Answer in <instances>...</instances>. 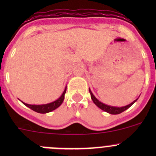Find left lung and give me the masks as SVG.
Returning <instances> with one entry per match:
<instances>
[{"label":"left lung","mask_w":156,"mask_h":156,"mask_svg":"<svg viewBox=\"0 0 156 156\" xmlns=\"http://www.w3.org/2000/svg\"><path fill=\"white\" fill-rule=\"evenodd\" d=\"M89 92H90V94L91 99H92V100H93V102L94 103V104H95L97 106H98L100 108H101L102 110H103V111L109 113V114H112V115H117V114H120V113L123 112L124 111H125V110L127 109V108H130V106H131L132 105H133V103H134L135 102L138 100V99H136V100H135L134 101L132 102L130 104L127 105V106H122V107H115V106H108V105H106V104H104V103H101L100 100H98L95 97H94V95L92 94V92H91V90L90 89H89Z\"/></svg>","instance_id":"left-lung-1"}]
</instances>
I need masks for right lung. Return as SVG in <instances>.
Here are the masks:
<instances>
[{"instance_id": "add662e5", "label": "right lung", "mask_w": 156, "mask_h": 156, "mask_svg": "<svg viewBox=\"0 0 156 156\" xmlns=\"http://www.w3.org/2000/svg\"><path fill=\"white\" fill-rule=\"evenodd\" d=\"M66 92V87L63 93H62V94L61 95V97H59V99H57V100H55V101L52 102V103H48V104L30 105V104H27V103H23V101H22V103H23L25 106H26L27 107L30 108L31 109H32L33 111L36 112L44 114V113L50 112L53 111V110L57 108L61 104H62V102H63L64 100V98H65Z\"/></svg>"}]
</instances>
